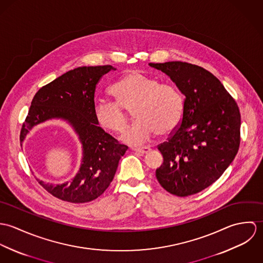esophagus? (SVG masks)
Masks as SVG:
<instances>
[{
	"instance_id": "obj_1",
	"label": "esophagus",
	"mask_w": 263,
	"mask_h": 263,
	"mask_svg": "<svg viewBox=\"0 0 263 263\" xmlns=\"http://www.w3.org/2000/svg\"><path fill=\"white\" fill-rule=\"evenodd\" d=\"M133 150L135 151V152H137V153H140V154H148V153H150L151 151H152L150 148H148V147L133 148Z\"/></svg>"
}]
</instances>
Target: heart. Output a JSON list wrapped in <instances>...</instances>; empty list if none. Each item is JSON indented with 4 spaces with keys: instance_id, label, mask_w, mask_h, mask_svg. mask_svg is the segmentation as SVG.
I'll use <instances>...</instances> for the list:
<instances>
[{
    "instance_id": "heart-1",
    "label": "heart",
    "mask_w": 263,
    "mask_h": 263,
    "mask_svg": "<svg viewBox=\"0 0 263 263\" xmlns=\"http://www.w3.org/2000/svg\"><path fill=\"white\" fill-rule=\"evenodd\" d=\"M109 92L115 102L96 101L94 118L102 128L121 133L128 123L125 110L134 109L138 120L122 136L127 143H144L156 134L171 135L183 119L185 100L180 90L173 84L161 83L155 77L130 72L115 82Z\"/></svg>"
}]
</instances>
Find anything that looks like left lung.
<instances>
[{
	"label": "left lung",
	"instance_id": "obj_1",
	"mask_svg": "<svg viewBox=\"0 0 263 263\" xmlns=\"http://www.w3.org/2000/svg\"><path fill=\"white\" fill-rule=\"evenodd\" d=\"M168 76L185 96L183 119L158 150L161 186L177 196L200 192L218 180L240 145L241 116L220 80L205 69L182 62L149 64Z\"/></svg>",
	"mask_w": 263,
	"mask_h": 263
}]
</instances>
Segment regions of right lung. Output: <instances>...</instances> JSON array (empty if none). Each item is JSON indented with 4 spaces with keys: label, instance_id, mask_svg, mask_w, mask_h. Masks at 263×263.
Listing matches in <instances>:
<instances>
[{
    "label": "right lung",
    "instance_id": "obj_1",
    "mask_svg": "<svg viewBox=\"0 0 263 263\" xmlns=\"http://www.w3.org/2000/svg\"><path fill=\"white\" fill-rule=\"evenodd\" d=\"M112 66L79 67L60 76L37 91L22 126L20 141L37 124L51 119L66 121L82 145L80 168L73 179L62 184L40 185L53 196L73 203L96 199L110 185L120 158L127 147L120 145L96 122L94 94L101 77Z\"/></svg>",
    "mask_w": 263,
    "mask_h": 263
}]
</instances>
